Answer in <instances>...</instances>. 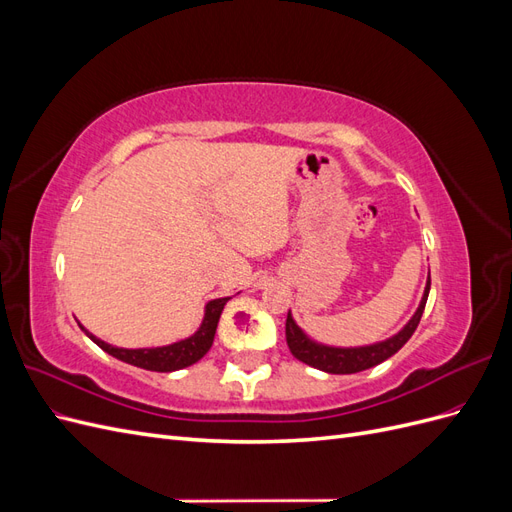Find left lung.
Segmentation results:
<instances>
[{
	"mask_svg": "<svg viewBox=\"0 0 512 512\" xmlns=\"http://www.w3.org/2000/svg\"><path fill=\"white\" fill-rule=\"evenodd\" d=\"M429 286L431 280L427 277L425 292L421 297V303H418L414 316L404 324V329L391 335L389 339H382V342L376 344H367V346H354V348H339V346H327L320 344L316 339L309 337L297 322H294L292 314L288 312L286 318V342L290 352L297 356L299 361H303L309 367H316L320 371H327V374H356V371H365L369 367H376L382 361L391 359V356L404 346L412 333L416 331L418 322H421L423 309L429 297Z\"/></svg>",
	"mask_w": 512,
	"mask_h": 512,
	"instance_id": "1",
	"label": "left lung"
}]
</instances>
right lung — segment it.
<instances>
[{"label":"right lung","instance_id":"add662e5","mask_svg":"<svg viewBox=\"0 0 512 512\" xmlns=\"http://www.w3.org/2000/svg\"><path fill=\"white\" fill-rule=\"evenodd\" d=\"M228 301H230V297L209 301L205 305L203 322H200L196 333H192L185 339H179V342L158 346V348H119V346L104 342V339L96 337L94 333H89L81 322H79V327H81V331H85V335L91 339V342L123 363L141 367V369H149V371H177V369L194 365L209 352V348L213 344V337H215V329H218V322L222 316V309Z\"/></svg>","mask_w":512,"mask_h":512}]
</instances>
